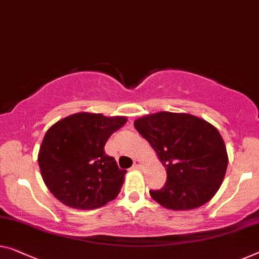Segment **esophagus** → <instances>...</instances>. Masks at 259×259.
<instances>
[{
  "instance_id": "esophagus-1",
  "label": "esophagus",
  "mask_w": 259,
  "mask_h": 259,
  "mask_svg": "<svg viewBox=\"0 0 259 259\" xmlns=\"http://www.w3.org/2000/svg\"><path fill=\"white\" fill-rule=\"evenodd\" d=\"M134 168H136V169L143 168V163H142V161L138 160V159L134 160Z\"/></svg>"
}]
</instances>
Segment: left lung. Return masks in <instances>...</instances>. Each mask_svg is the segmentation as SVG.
I'll return each instance as SVG.
<instances>
[{
    "label": "left lung",
    "instance_id": "8db88e82",
    "mask_svg": "<svg viewBox=\"0 0 259 259\" xmlns=\"http://www.w3.org/2000/svg\"><path fill=\"white\" fill-rule=\"evenodd\" d=\"M166 169V184L150 195L172 210H191L211 200L225 179L228 153L219 130L206 119L159 111L134 122Z\"/></svg>",
    "mask_w": 259,
    "mask_h": 259
}]
</instances>
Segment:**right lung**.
Here are the masks:
<instances>
[{"label": "right lung", "mask_w": 259, "mask_h": 259, "mask_svg": "<svg viewBox=\"0 0 259 259\" xmlns=\"http://www.w3.org/2000/svg\"><path fill=\"white\" fill-rule=\"evenodd\" d=\"M125 116L76 113L46 131L38 164L46 187L65 206L88 210L105 206L118 195L125 169H119L105 145L125 124Z\"/></svg>", "instance_id": "add662e5"}]
</instances>
